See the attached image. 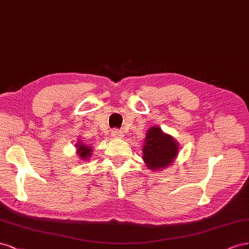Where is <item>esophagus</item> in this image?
Listing matches in <instances>:
<instances>
[{"mask_svg":"<svg viewBox=\"0 0 249 249\" xmlns=\"http://www.w3.org/2000/svg\"><path fill=\"white\" fill-rule=\"evenodd\" d=\"M111 137L113 139H122L123 138V132L121 130L115 129V130H112V132H111Z\"/></svg>","mask_w":249,"mask_h":249,"instance_id":"34e87169","label":"esophagus"}]
</instances>
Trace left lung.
I'll list each match as a JSON object with an SVG mask.
<instances>
[{"label":"left lung","mask_w":249,"mask_h":249,"mask_svg":"<svg viewBox=\"0 0 249 249\" xmlns=\"http://www.w3.org/2000/svg\"><path fill=\"white\" fill-rule=\"evenodd\" d=\"M142 151V159L147 168L152 171H160L174 162L179 152V144L159 126H152L146 132Z\"/></svg>","instance_id":"1"}]
</instances>
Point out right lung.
<instances>
[{
  "label": "right lung",
  "mask_w": 249,
  "mask_h": 249,
  "mask_svg": "<svg viewBox=\"0 0 249 249\" xmlns=\"http://www.w3.org/2000/svg\"><path fill=\"white\" fill-rule=\"evenodd\" d=\"M75 147H76L77 156L83 161L89 160L91 154H93L91 153V151H93V148H91V146H89L88 144L82 143V141L78 140V142L75 144Z\"/></svg>",
  "instance_id": "obj_1"
}]
</instances>
